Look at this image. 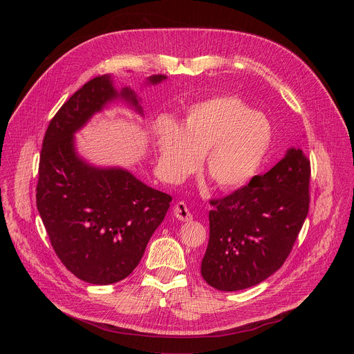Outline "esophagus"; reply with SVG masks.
Masks as SVG:
<instances>
[{"label":"esophagus","instance_id":"34e87169","mask_svg":"<svg viewBox=\"0 0 354 354\" xmlns=\"http://www.w3.org/2000/svg\"><path fill=\"white\" fill-rule=\"evenodd\" d=\"M174 214L178 220L180 221H190L193 218L189 207L186 206V203H183V201H179V203L175 205L174 207Z\"/></svg>","mask_w":354,"mask_h":354}]
</instances>
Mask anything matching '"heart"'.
Listing matches in <instances>:
<instances>
[{
	"label": "heart",
	"instance_id": "heart-1",
	"mask_svg": "<svg viewBox=\"0 0 354 354\" xmlns=\"http://www.w3.org/2000/svg\"><path fill=\"white\" fill-rule=\"evenodd\" d=\"M269 120L234 96H220L193 106L178 129L157 126V162L162 178L182 182L205 156L206 175L223 190L246 185L263 164L272 144Z\"/></svg>",
	"mask_w": 354,
	"mask_h": 354
}]
</instances>
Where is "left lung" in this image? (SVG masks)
I'll return each instance as SVG.
<instances>
[{
	"instance_id": "8db88e82",
	"label": "left lung",
	"mask_w": 354,
	"mask_h": 354,
	"mask_svg": "<svg viewBox=\"0 0 354 354\" xmlns=\"http://www.w3.org/2000/svg\"><path fill=\"white\" fill-rule=\"evenodd\" d=\"M310 158L299 148L265 175L210 200V238L201 276L214 288L236 291L279 270L310 209Z\"/></svg>"
}]
</instances>
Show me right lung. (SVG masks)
Masks as SVG:
<instances>
[{
    "instance_id": "add662e5",
    "label": "right lung",
    "mask_w": 354,
    "mask_h": 354,
    "mask_svg": "<svg viewBox=\"0 0 354 354\" xmlns=\"http://www.w3.org/2000/svg\"><path fill=\"white\" fill-rule=\"evenodd\" d=\"M118 96L111 77L99 75L59 109L44 133L36 186L37 210L56 255L74 276L100 286L137 268L172 200L129 171L95 168L75 154L73 134ZM120 96L141 112L131 89L123 88Z\"/></svg>"
}]
</instances>
